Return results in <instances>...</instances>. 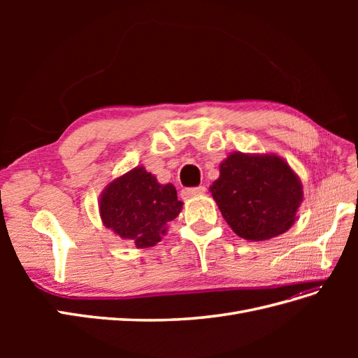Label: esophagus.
<instances>
[{"instance_id": "34e87169", "label": "esophagus", "mask_w": 358, "mask_h": 358, "mask_svg": "<svg viewBox=\"0 0 358 358\" xmlns=\"http://www.w3.org/2000/svg\"><path fill=\"white\" fill-rule=\"evenodd\" d=\"M204 192H206V188H204V187L187 188V189H183V196H187V197H197V196H203Z\"/></svg>"}]
</instances>
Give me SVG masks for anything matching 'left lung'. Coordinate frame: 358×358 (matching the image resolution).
Listing matches in <instances>:
<instances>
[{"label": "left lung", "mask_w": 358, "mask_h": 358, "mask_svg": "<svg viewBox=\"0 0 358 358\" xmlns=\"http://www.w3.org/2000/svg\"><path fill=\"white\" fill-rule=\"evenodd\" d=\"M210 192L231 230L252 242L288 231L303 201L299 176L276 154H230Z\"/></svg>", "instance_id": "1"}]
</instances>
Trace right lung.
Returning a JSON list of instances; mask_svg holds the SVG:
<instances>
[{
	"instance_id": "right-lung-1",
	"label": "right lung",
	"mask_w": 358,
	"mask_h": 358,
	"mask_svg": "<svg viewBox=\"0 0 358 358\" xmlns=\"http://www.w3.org/2000/svg\"><path fill=\"white\" fill-rule=\"evenodd\" d=\"M99 206L106 229L143 249L162 239L183 203L173 183L162 185L152 173L137 166L103 189Z\"/></svg>"
}]
</instances>
